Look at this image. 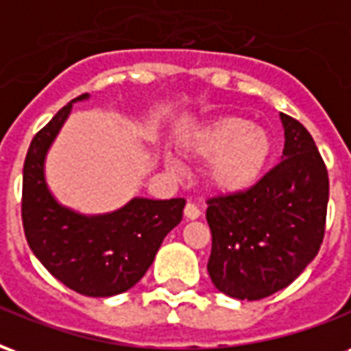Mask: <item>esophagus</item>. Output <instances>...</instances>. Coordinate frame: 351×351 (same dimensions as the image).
Wrapping results in <instances>:
<instances>
[{
  "label": "esophagus",
  "mask_w": 351,
  "mask_h": 351,
  "mask_svg": "<svg viewBox=\"0 0 351 351\" xmlns=\"http://www.w3.org/2000/svg\"><path fill=\"white\" fill-rule=\"evenodd\" d=\"M184 216H186L188 220H197L199 216H201V210H199L197 206L193 205V203H188L186 208H184Z\"/></svg>",
  "instance_id": "obj_1"
}]
</instances>
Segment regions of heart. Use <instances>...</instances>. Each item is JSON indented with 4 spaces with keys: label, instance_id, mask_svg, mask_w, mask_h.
Masks as SVG:
<instances>
[{
    "label": "heart",
    "instance_id": "obj_1",
    "mask_svg": "<svg viewBox=\"0 0 351 351\" xmlns=\"http://www.w3.org/2000/svg\"><path fill=\"white\" fill-rule=\"evenodd\" d=\"M190 158L210 161L206 169L208 186L223 195L252 190L269 169L272 138L243 116H220L201 125L184 141Z\"/></svg>",
    "mask_w": 351,
    "mask_h": 351
}]
</instances>
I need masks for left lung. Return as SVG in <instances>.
I'll list each match as a JSON object with an SVG mask.
<instances>
[{
	"mask_svg": "<svg viewBox=\"0 0 351 351\" xmlns=\"http://www.w3.org/2000/svg\"><path fill=\"white\" fill-rule=\"evenodd\" d=\"M284 160L252 190L206 201L208 274L221 293L259 301L289 286L316 258L325 233L329 176L301 122L280 114Z\"/></svg>",
	"mask_w": 351,
	"mask_h": 351,
	"instance_id": "left-lung-1",
	"label": "left lung"
}]
</instances>
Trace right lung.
<instances>
[{"label": "right lung", "instance_id": "right-lung-1", "mask_svg": "<svg viewBox=\"0 0 351 351\" xmlns=\"http://www.w3.org/2000/svg\"><path fill=\"white\" fill-rule=\"evenodd\" d=\"M32 141L22 178V223L27 244L45 269L73 291L110 297L145 276L163 239L182 220L184 199H131L120 210L82 216L58 203L45 180V158L75 101Z\"/></svg>", "mask_w": 351, "mask_h": 351}]
</instances>
